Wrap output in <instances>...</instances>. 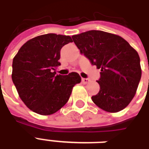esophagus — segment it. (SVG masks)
Here are the masks:
<instances>
[{
	"mask_svg": "<svg viewBox=\"0 0 149 149\" xmlns=\"http://www.w3.org/2000/svg\"><path fill=\"white\" fill-rule=\"evenodd\" d=\"M89 81H90V80H89V79H86V78H82V82H83V84H88V83H89Z\"/></svg>",
	"mask_w": 149,
	"mask_h": 149,
	"instance_id": "34e87169",
	"label": "esophagus"
}]
</instances>
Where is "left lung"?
Instances as JSON below:
<instances>
[{
  "instance_id": "1",
  "label": "left lung",
  "mask_w": 149,
  "mask_h": 149,
  "mask_svg": "<svg viewBox=\"0 0 149 149\" xmlns=\"http://www.w3.org/2000/svg\"><path fill=\"white\" fill-rule=\"evenodd\" d=\"M72 38L92 65L100 68V91L92 97L94 104L112 113L126 108L141 81L138 52L124 38L104 31H88Z\"/></svg>"
}]
</instances>
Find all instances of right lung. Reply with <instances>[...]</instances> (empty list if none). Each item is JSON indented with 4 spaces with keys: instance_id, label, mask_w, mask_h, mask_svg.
Returning <instances> with one entry per match:
<instances>
[{
    "instance_id": "right-lung-1",
    "label": "right lung",
    "mask_w": 149,
    "mask_h": 149,
    "mask_svg": "<svg viewBox=\"0 0 149 149\" xmlns=\"http://www.w3.org/2000/svg\"><path fill=\"white\" fill-rule=\"evenodd\" d=\"M71 37L40 35L21 46L13 61L12 79L24 104L37 114L52 115L68 102L72 88L81 83L77 72L56 75L60 51Z\"/></svg>"
}]
</instances>
